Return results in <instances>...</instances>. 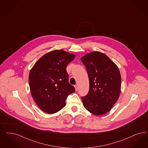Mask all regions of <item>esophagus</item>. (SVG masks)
I'll use <instances>...</instances> for the list:
<instances>
[{"mask_svg": "<svg viewBox=\"0 0 148 148\" xmlns=\"http://www.w3.org/2000/svg\"><path fill=\"white\" fill-rule=\"evenodd\" d=\"M74 87H75V90H76V91H77V90H78V86H77V85H75L74 86Z\"/></svg>", "mask_w": 148, "mask_h": 148, "instance_id": "1", "label": "esophagus"}]
</instances>
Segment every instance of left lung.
Listing matches in <instances>:
<instances>
[{"mask_svg": "<svg viewBox=\"0 0 148 148\" xmlns=\"http://www.w3.org/2000/svg\"><path fill=\"white\" fill-rule=\"evenodd\" d=\"M89 79L88 95L82 97L84 107L100 116L108 112L118 100L121 90V77L116 65L106 54L93 51L82 57Z\"/></svg>", "mask_w": 148, "mask_h": 148, "instance_id": "obj_1", "label": "left lung"}]
</instances>
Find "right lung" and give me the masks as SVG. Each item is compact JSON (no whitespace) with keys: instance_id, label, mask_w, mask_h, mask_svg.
Returning a JSON list of instances; mask_svg holds the SVG:
<instances>
[{"instance_id":"add662e5","label":"right lung","mask_w":148,"mask_h":148,"mask_svg":"<svg viewBox=\"0 0 148 148\" xmlns=\"http://www.w3.org/2000/svg\"><path fill=\"white\" fill-rule=\"evenodd\" d=\"M75 55L53 50L38 59L30 70L29 83L36 103L46 113L57 112L65 106L67 96L75 92L68 82L66 68Z\"/></svg>"}]
</instances>
